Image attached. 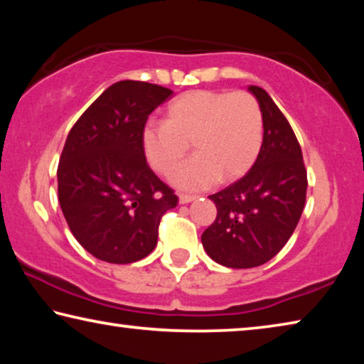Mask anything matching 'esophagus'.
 <instances>
[{
	"label": "esophagus",
	"mask_w": 364,
	"mask_h": 364,
	"mask_svg": "<svg viewBox=\"0 0 364 364\" xmlns=\"http://www.w3.org/2000/svg\"><path fill=\"white\" fill-rule=\"evenodd\" d=\"M197 199V196H191V194H180V204H189Z\"/></svg>",
	"instance_id": "34e87169"
}]
</instances>
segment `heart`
<instances>
[{
  "label": "heart",
  "mask_w": 364,
  "mask_h": 364,
  "mask_svg": "<svg viewBox=\"0 0 364 364\" xmlns=\"http://www.w3.org/2000/svg\"><path fill=\"white\" fill-rule=\"evenodd\" d=\"M193 144L196 156L181 164L171 183L204 189L218 180L234 181L254 167L263 144V115L247 91L193 90L170 102L164 123L141 132L147 164L168 175Z\"/></svg>",
  "instance_id": "1"
}]
</instances>
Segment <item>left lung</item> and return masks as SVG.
<instances>
[{
  "label": "left lung",
  "mask_w": 364,
  "mask_h": 364,
  "mask_svg": "<svg viewBox=\"0 0 364 364\" xmlns=\"http://www.w3.org/2000/svg\"><path fill=\"white\" fill-rule=\"evenodd\" d=\"M263 115V144L254 167L212 199L217 218L202 234L212 260L254 268L284 247L306 199V170L292 127L260 86H249Z\"/></svg>",
  "instance_id": "1"
}]
</instances>
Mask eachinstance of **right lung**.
I'll return each mask as SVG.
<instances>
[{
  "label": "right lung",
  "mask_w": 364,
  "mask_h": 364,
  "mask_svg": "<svg viewBox=\"0 0 364 364\" xmlns=\"http://www.w3.org/2000/svg\"><path fill=\"white\" fill-rule=\"evenodd\" d=\"M173 91L122 80L104 91L72 127L58 167V194L77 241L102 262H138L157 245L173 189L146 162L141 132Z\"/></svg>",
  "instance_id": "add662e5"
}]
</instances>
